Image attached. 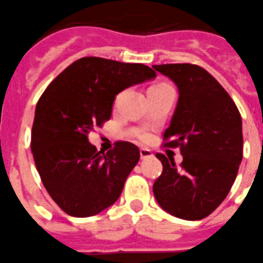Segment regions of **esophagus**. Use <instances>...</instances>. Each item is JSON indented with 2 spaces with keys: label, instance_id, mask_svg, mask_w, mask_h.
<instances>
[{
  "label": "esophagus",
  "instance_id": "obj_1",
  "mask_svg": "<svg viewBox=\"0 0 263 263\" xmlns=\"http://www.w3.org/2000/svg\"><path fill=\"white\" fill-rule=\"evenodd\" d=\"M153 156V153L151 152V151H149V149H146V148H141L140 149V157L143 158H149V157H152Z\"/></svg>",
  "mask_w": 263,
  "mask_h": 263
}]
</instances>
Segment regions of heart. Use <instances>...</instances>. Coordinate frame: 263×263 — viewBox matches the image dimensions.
<instances>
[{
    "instance_id": "heart-1",
    "label": "heart",
    "mask_w": 263,
    "mask_h": 263,
    "mask_svg": "<svg viewBox=\"0 0 263 263\" xmlns=\"http://www.w3.org/2000/svg\"><path fill=\"white\" fill-rule=\"evenodd\" d=\"M165 85H167V84H157V85H155V86H152V87H156V86H165ZM144 137V136H143Z\"/></svg>"
}]
</instances>
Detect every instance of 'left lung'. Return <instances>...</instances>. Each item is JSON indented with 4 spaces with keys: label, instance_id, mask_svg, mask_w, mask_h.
I'll return each mask as SVG.
<instances>
[{
    "label": "left lung",
    "instance_id": "obj_1",
    "mask_svg": "<svg viewBox=\"0 0 263 263\" xmlns=\"http://www.w3.org/2000/svg\"><path fill=\"white\" fill-rule=\"evenodd\" d=\"M153 69L178 87V103L165 146L181 148L183 161L156 155L162 174L153 194L162 210L183 220H200L226 199L242 160L241 115L224 87L202 67L162 64Z\"/></svg>",
    "mask_w": 263,
    "mask_h": 263
}]
</instances>
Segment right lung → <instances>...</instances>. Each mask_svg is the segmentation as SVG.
<instances>
[{
	"instance_id": "1",
	"label": "right lung",
	"mask_w": 263,
	"mask_h": 263,
	"mask_svg": "<svg viewBox=\"0 0 263 263\" xmlns=\"http://www.w3.org/2000/svg\"><path fill=\"white\" fill-rule=\"evenodd\" d=\"M155 77V70L143 64L82 58L40 97L31 152L44 187L64 212L89 217L117 202L140 151L118 141L107 153L98 152L87 134L110 119L120 91Z\"/></svg>"
}]
</instances>
